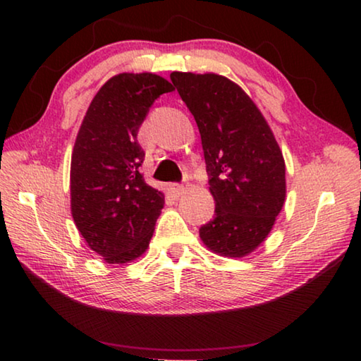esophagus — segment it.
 <instances>
[{"instance_id": "1", "label": "esophagus", "mask_w": 361, "mask_h": 361, "mask_svg": "<svg viewBox=\"0 0 361 361\" xmlns=\"http://www.w3.org/2000/svg\"><path fill=\"white\" fill-rule=\"evenodd\" d=\"M170 189H172V192H173L175 195H178V197H180V195H183V194L186 192L188 188H186L185 185H181V183H173V185L170 186Z\"/></svg>"}]
</instances>
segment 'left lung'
Wrapping results in <instances>:
<instances>
[{
    "instance_id": "obj_1",
    "label": "left lung",
    "mask_w": 361,
    "mask_h": 361,
    "mask_svg": "<svg viewBox=\"0 0 361 361\" xmlns=\"http://www.w3.org/2000/svg\"><path fill=\"white\" fill-rule=\"evenodd\" d=\"M170 79L197 122L215 199L199 229L210 252L243 258L266 240L286 197L285 161L276 137L240 85L215 73L173 71Z\"/></svg>"
}]
</instances>
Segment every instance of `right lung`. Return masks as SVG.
Segmentation results:
<instances>
[{"label":"right lung","mask_w":361,"mask_h":361,"mask_svg":"<svg viewBox=\"0 0 361 361\" xmlns=\"http://www.w3.org/2000/svg\"><path fill=\"white\" fill-rule=\"evenodd\" d=\"M173 85L154 73H121L102 85L71 154V215L87 245L109 264H126L149 245L164 192L146 185L137 133L149 108Z\"/></svg>","instance_id":"obj_1"}]
</instances>
